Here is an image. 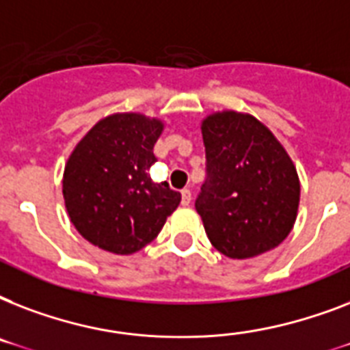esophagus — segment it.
<instances>
[{
    "instance_id": "34e87169",
    "label": "esophagus",
    "mask_w": 350,
    "mask_h": 350,
    "mask_svg": "<svg viewBox=\"0 0 350 350\" xmlns=\"http://www.w3.org/2000/svg\"><path fill=\"white\" fill-rule=\"evenodd\" d=\"M191 200H192L191 191H189V189H183V191H181V203H183V205H189Z\"/></svg>"
}]
</instances>
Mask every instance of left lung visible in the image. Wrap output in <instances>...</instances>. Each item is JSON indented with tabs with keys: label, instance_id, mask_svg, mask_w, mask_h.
Returning a JSON list of instances; mask_svg holds the SVG:
<instances>
[{
	"label": "left lung",
	"instance_id": "left-lung-1",
	"mask_svg": "<svg viewBox=\"0 0 350 350\" xmlns=\"http://www.w3.org/2000/svg\"><path fill=\"white\" fill-rule=\"evenodd\" d=\"M202 134L208 181L196 211L214 249L247 260L278 247L296 224L301 191L285 147L247 112H213Z\"/></svg>",
	"mask_w": 350,
	"mask_h": 350
}]
</instances>
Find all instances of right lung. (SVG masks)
<instances>
[{
    "mask_svg": "<svg viewBox=\"0 0 350 350\" xmlns=\"http://www.w3.org/2000/svg\"><path fill=\"white\" fill-rule=\"evenodd\" d=\"M165 121L142 112L101 118L68 156L63 200L87 241L112 254H134L148 245L181 202L169 183H152L148 167Z\"/></svg>",
    "mask_w": 350,
    "mask_h": 350,
    "instance_id": "obj_1",
    "label": "right lung"
}]
</instances>
